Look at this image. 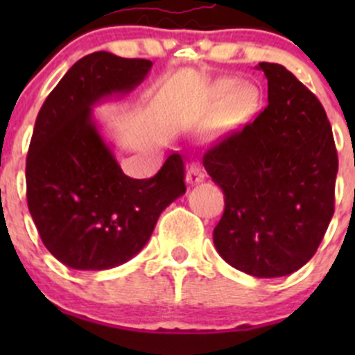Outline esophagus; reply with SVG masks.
Segmentation results:
<instances>
[{"label":"esophagus","instance_id":"esophagus-1","mask_svg":"<svg viewBox=\"0 0 355 355\" xmlns=\"http://www.w3.org/2000/svg\"><path fill=\"white\" fill-rule=\"evenodd\" d=\"M204 178H206V170H204L200 164H192V166L189 168V182H191V184H199Z\"/></svg>","mask_w":355,"mask_h":355}]
</instances>
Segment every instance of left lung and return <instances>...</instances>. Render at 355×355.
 <instances>
[{
	"mask_svg": "<svg viewBox=\"0 0 355 355\" xmlns=\"http://www.w3.org/2000/svg\"><path fill=\"white\" fill-rule=\"evenodd\" d=\"M268 106L207 149L202 164L225 194L218 254L257 278L287 277L320 247L335 211L331 125L316 96L278 63H259Z\"/></svg>",
	"mask_w": 355,
	"mask_h": 355,
	"instance_id": "1",
	"label": "left lung"
}]
</instances>
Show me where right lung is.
<instances>
[{
    "label": "right lung",
    "mask_w": 355,
    "mask_h": 355,
    "mask_svg": "<svg viewBox=\"0 0 355 355\" xmlns=\"http://www.w3.org/2000/svg\"><path fill=\"white\" fill-rule=\"evenodd\" d=\"M153 62L106 51L78 60L35 120L25 180L27 204L46 249L68 268L120 266L148 244L159 214L185 194V166L171 155L153 178L127 177L92 108L127 94Z\"/></svg>",
    "instance_id": "1"
}]
</instances>
